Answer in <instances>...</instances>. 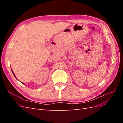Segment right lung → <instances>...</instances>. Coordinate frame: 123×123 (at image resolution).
<instances>
[{
	"label": "right lung",
	"instance_id": "right-lung-1",
	"mask_svg": "<svg viewBox=\"0 0 123 123\" xmlns=\"http://www.w3.org/2000/svg\"><path fill=\"white\" fill-rule=\"evenodd\" d=\"M11 70H12V69H11ZM12 73H13V75H14V76H15V77H16V76H15V74H14V72H13V70H12ZM23 83V84H24V83ZM24 85H25V84H24Z\"/></svg>",
	"mask_w": 123,
	"mask_h": 123
}]
</instances>
